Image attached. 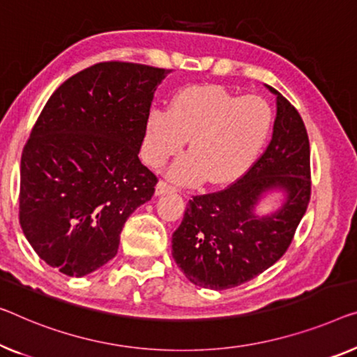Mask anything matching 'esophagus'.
<instances>
[{"mask_svg":"<svg viewBox=\"0 0 357 357\" xmlns=\"http://www.w3.org/2000/svg\"><path fill=\"white\" fill-rule=\"evenodd\" d=\"M157 195H163V194H169V192H176V188L172 184H168L167 181H158L157 188H155Z\"/></svg>","mask_w":357,"mask_h":357,"instance_id":"esophagus-1","label":"esophagus"}]
</instances>
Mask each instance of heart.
Segmentation results:
<instances>
[{
    "instance_id": "obj_1",
    "label": "heart",
    "mask_w": 357,
    "mask_h": 357,
    "mask_svg": "<svg viewBox=\"0 0 357 357\" xmlns=\"http://www.w3.org/2000/svg\"><path fill=\"white\" fill-rule=\"evenodd\" d=\"M273 107L261 96H236L225 88L195 84L181 89L168 109L147 116L142 157L160 168L189 137L185 153L169 169L181 184L208 179L231 183L247 173L261 155L273 130Z\"/></svg>"
}]
</instances>
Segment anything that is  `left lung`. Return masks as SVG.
<instances>
[{
	"label": "left lung",
	"instance_id": "left-lung-1",
	"mask_svg": "<svg viewBox=\"0 0 357 357\" xmlns=\"http://www.w3.org/2000/svg\"><path fill=\"white\" fill-rule=\"evenodd\" d=\"M273 137L263 155L236 183L195 195L173 232V258L192 284L232 289L257 278L287 252L311 197V151L298 110L278 89ZM284 204L271 215H254L268 192Z\"/></svg>",
	"mask_w": 357,
	"mask_h": 357
}]
</instances>
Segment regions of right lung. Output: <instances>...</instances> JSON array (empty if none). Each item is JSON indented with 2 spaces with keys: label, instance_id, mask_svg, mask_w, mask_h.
I'll use <instances>...</instances> for the list:
<instances>
[{
  "label": "right lung",
  "instance_id": "right-lung-1",
  "mask_svg": "<svg viewBox=\"0 0 357 357\" xmlns=\"http://www.w3.org/2000/svg\"><path fill=\"white\" fill-rule=\"evenodd\" d=\"M169 72L99 62L47 99L20 158L19 221L51 268L82 278L110 261L126 220L152 199L158 179L137 153Z\"/></svg>",
  "mask_w": 357,
  "mask_h": 357
}]
</instances>
